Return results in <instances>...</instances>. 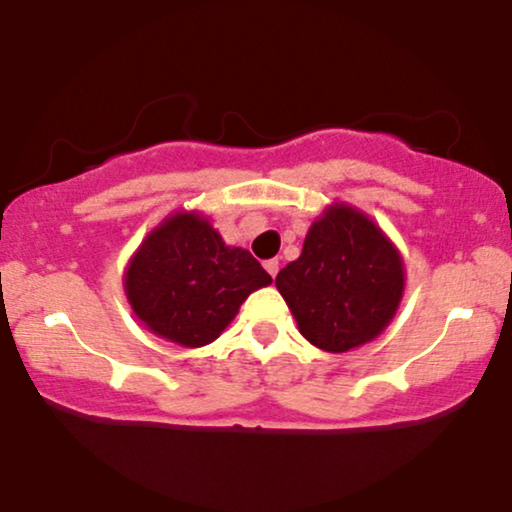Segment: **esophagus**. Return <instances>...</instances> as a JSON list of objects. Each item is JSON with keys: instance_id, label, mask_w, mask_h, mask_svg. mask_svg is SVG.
Segmentation results:
<instances>
[{"instance_id": "34e87169", "label": "esophagus", "mask_w": 512, "mask_h": 512, "mask_svg": "<svg viewBox=\"0 0 512 512\" xmlns=\"http://www.w3.org/2000/svg\"><path fill=\"white\" fill-rule=\"evenodd\" d=\"M264 269H267L269 276L274 279L276 272H279V260H267V262H264Z\"/></svg>"}]
</instances>
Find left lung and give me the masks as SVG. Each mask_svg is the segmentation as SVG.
<instances>
[{
    "label": "left lung",
    "instance_id": "left-lung-1",
    "mask_svg": "<svg viewBox=\"0 0 512 512\" xmlns=\"http://www.w3.org/2000/svg\"><path fill=\"white\" fill-rule=\"evenodd\" d=\"M397 245L361 209L332 202L313 221L303 252L276 274L298 330L310 344L344 354L373 342L404 296Z\"/></svg>",
    "mask_w": 512,
    "mask_h": 512
}]
</instances>
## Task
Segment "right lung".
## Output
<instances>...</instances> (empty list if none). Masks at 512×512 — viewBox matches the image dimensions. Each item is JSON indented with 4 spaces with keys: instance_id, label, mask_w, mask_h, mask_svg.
<instances>
[{
    "instance_id": "right-lung-1",
    "label": "right lung",
    "mask_w": 512,
    "mask_h": 512,
    "mask_svg": "<svg viewBox=\"0 0 512 512\" xmlns=\"http://www.w3.org/2000/svg\"><path fill=\"white\" fill-rule=\"evenodd\" d=\"M122 284L146 330L197 349L214 342L272 276L248 250L223 243L202 211L180 209L146 233Z\"/></svg>"
}]
</instances>
